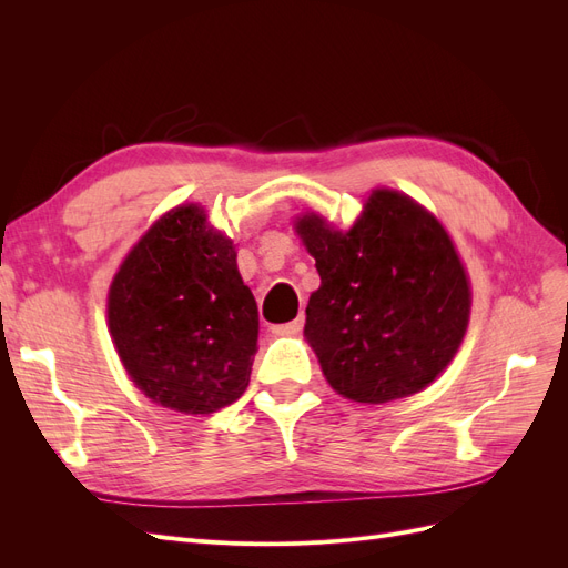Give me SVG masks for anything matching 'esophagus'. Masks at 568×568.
<instances>
[{
	"mask_svg": "<svg viewBox=\"0 0 568 568\" xmlns=\"http://www.w3.org/2000/svg\"><path fill=\"white\" fill-rule=\"evenodd\" d=\"M303 317H296V320H291V322H286V324H277V326H272V332L274 334H282V336H288V334H298L301 329H303Z\"/></svg>",
	"mask_w": 568,
	"mask_h": 568,
	"instance_id": "esophagus-1",
	"label": "esophagus"
}]
</instances>
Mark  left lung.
<instances>
[{"mask_svg":"<svg viewBox=\"0 0 568 568\" xmlns=\"http://www.w3.org/2000/svg\"><path fill=\"white\" fill-rule=\"evenodd\" d=\"M296 232L322 280L305 307V336L334 390L388 403L450 365L469 324L471 291L434 215L379 189L346 234L317 215H303Z\"/></svg>","mask_w":568,"mask_h":568,"instance_id":"1","label":"left lung"}]
</instances>
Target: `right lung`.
Returning <instances> with one entry per match:
<instances>
[{
  "label": "right lung",
  "instance_id": "1",
  "mask_svg": "<svg viewBox=\"0 0 568 568\" xmlns=\"http://www.w3.org/2000/svg\"><path fill=\"white\" fill-rule=\"evenodd\" d=\"M120 359L153 403L211 415L251 379L257 305L227 236L196 205L170 211L132 248L109 294Z\"/></svg>",
  "mask_w": 568,
  "mask_h": 568
}]
</instances>
